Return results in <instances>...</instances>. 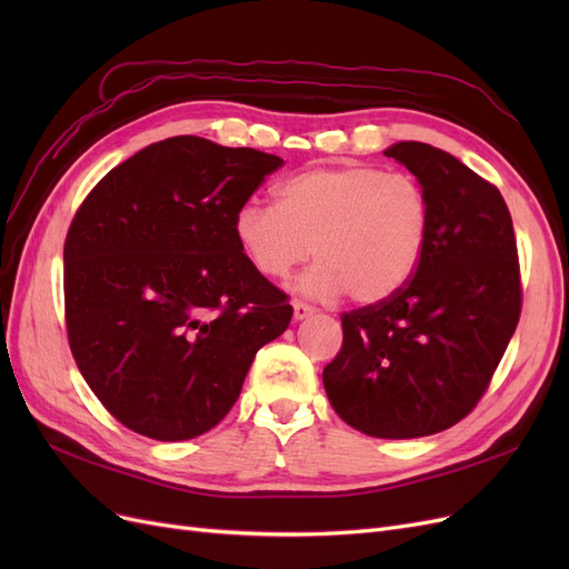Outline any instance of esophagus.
Here are the masks:
<instances>
[{
  "label": "esophagus",
  "mask_w": 569,
  "mask_h": 569,
  "mask_svg": "<svg viewBox=\"0 0 569 569\" xmlns=\"http://www.w3.org/2000/svg\"><path fill=\"white\" fill-rule=\"evenodd\" d=\"M291 306H295V320H303L308 316H313V306H308V303H303L299 299L291 303Z\"/></svg>",
  "instance_id": "obj_1"
}]
</instances>
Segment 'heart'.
<instances>
[{"label": "heart", "instance_id": "1", "mask_svg": "<svg viewBox=\"0 0 569 569\" xmlns=\"http://www.w3.org/2000/svg\"><path fill=\"white\" fill-rule=\"evenodd\" d=\"M274 197L278 206L249 201L237 211V244L268 280L289 278L313 253L320 263L299 287L316 299L343 291L363 306L391 299L412 280L432 234L425 187L377 166L303 170Z\"/></svg>", "mask_w": 569, "mask_h": 569}]
</instances>
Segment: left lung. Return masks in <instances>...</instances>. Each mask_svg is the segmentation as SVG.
I'll list each match as a JSON object with an SVG mask.
<instances>
[{
    "label": "left lung",
    "instance_id": "1",
    "mask_svg": "<svg viewBox=\"0 0 569 569\" xmlns=\"http://www.w3.org/2000/svg\"><path fill=\"white\" fill-rule=\"evenodd\" d=\"M432 201V234L412 280L341 313L343 341L322 385L337 416L380 439L443 432L470 416L522 311L512 218L496 184L422 142L385 151Z\"/></svg>",
    "mask_w": 569,
    "mask_h": 569
}]
</instances>
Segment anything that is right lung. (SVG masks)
Here are the masks:
<instances>
[{
  "mask_svg": "<svg viewBox=\"0 0 569 569\" xmlns=\"http://www.w3.org/2000/svg\"><path fill=\"white\" fill-rule=\"evenodd\" d=\"M284 161L180 134L116 166L63 244L68 347L97 399L132 432L184 441L228 416L263 343L291 320L258 274L234 216Z\"/></svg>",
  "mask_w": 569,
  "mask_h": 569,
  "instance_id": "obj_1",
  "label": "right lung"
}]
</instances>
